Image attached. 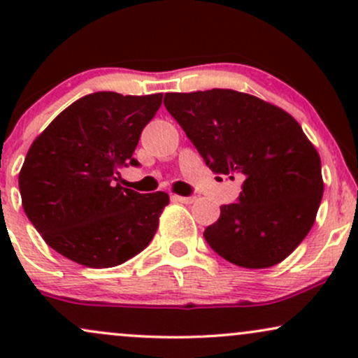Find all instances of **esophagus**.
<instances>
[{"mask_svg": "<svg viewBox=\"0 0 358 358\" xmlns=\"http://www.w3.org/2000/svg\"><path fill=\"white\" fill-rule=\"evenodd\" d=\"M175 202L180 203H193L195 202V196H180V195H173Z\"/></svg>", "mask_w": 358, "mask_h": 358, "instance_id": "esophagus-1", "label": "esophagus"}]
</instances>
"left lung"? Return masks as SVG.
<instances>
[{"mask_svg": "<svg viewBox=\"0 0 358 358\" xmlns=\"http://www.w3.org/2000/svg\"><path fill=\"white\" fill-rule=\"evenodd\" d=\"M165 108L213 173L244 180L237 203L205 229L208 245L248 269L276 266L313 227L323 196L318 151L291 114L231 89L168 92Z\"/></svg>", "mask_w": 358, "mask_h": 358, "instance_id": "8db88e82", "label": "left lung"}]
</instances>
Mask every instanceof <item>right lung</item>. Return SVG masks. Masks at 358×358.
Masks as SVG:
<instances>
[{"label":"right lung","instance_id":"add662e5","mask_svg":"<svg viewBox=\"0 0 358 358\" xmlns=\"http://www.w3.org/2000/svg\"><path fill=\"white\" fill-rule=\"evenodd\" d=\"M163 94L94 92L57 116L31 143L18 176L23 210L43 241L85 268H113L153 239L165 192L119 185Z\"/></svg>","mask_w":358,"mask_h":358}]
</instances>
